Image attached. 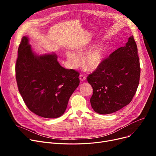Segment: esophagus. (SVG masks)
<instances>
[{
    "label": "esophagus",
    "instance_id": "1",
    "mask_svg": "<svg viewBox=\"0 0 156 156\" xmlns=\"http://www.w3.org/2000/svg\"><path fill=\"white\" fill-rule=\"evenodd\" d=\"M80 80L81 81H83L86 80V76L83 75H82V74H81V75H80Z\"/></svg>",
    "mask_w": 156,
    "mask_h": 156
}]
</instances>
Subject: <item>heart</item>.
<instances>
[{
    "label": "heart",
    "instance_id": "obj_1",
    "mask_svg": "<svg viewBox=\"0 0 156 156\" xmlns=\"http://www.w3.org/2000/svg\"><path fill=\"white\" fill-rule=\"evenodd\" d=\"M88 50V47H81L76 50V53L68 52L66 53L67 59L73 68H76L80 64V56L83 54ZM107 53V47L101 44L96 46L88 51L83 59L85 68L88 71H94L99 68L104 61Z\"/></svg>",
    "mask_w": 156,
    "mask_h": 156
}]
</instances>
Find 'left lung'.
<instances>
[{"label":"left lung","instance_id":"8db88e82","mask_svg":"<svg viewBox=\"0 0 156 156\" xmlns=\"http://www.w3.org/2000/svg\"><path fill=\"white\" fill-rule=\"evenodd\" d=\"M140 75L137 46L132 35L125 47L105 58L87 76L93 88L90 98L93 109L101 114H108L129 104L136 92Z\"/></svg>","mask_w":156,"mask_h":156}]
</instances>
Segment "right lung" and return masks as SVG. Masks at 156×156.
<instances>
[{
	"instance_id": "add662e5",
	"label": "right lung",
	"mask_w": 156,
	"mask_h": 156,
	"mask_svg": "<svg viewBox=\"0 0 156 156\" xmlns=\"http://www.w3.org/2000/svg\"><path fill=\"white\" fill-rule=\"evenodd\" d=\"M18 52L16 78L27 108L45 118L62 116L80 84V73L62 67L55 54H35L27 37L22 38Z\"/></svg>"
}]
</instances>
